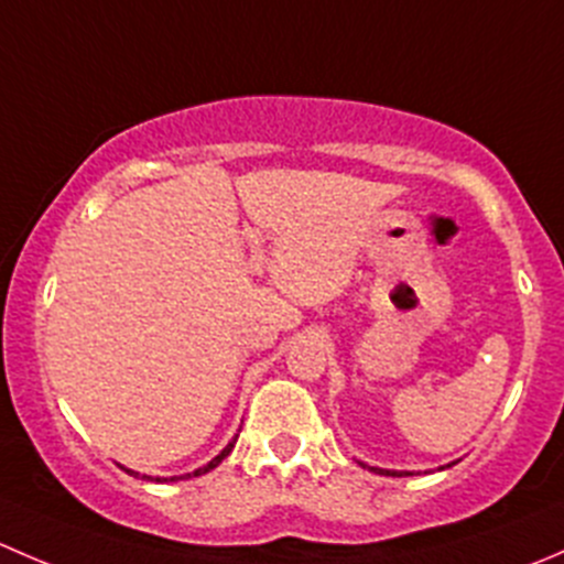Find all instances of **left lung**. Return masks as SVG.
<instances>
[{
    "label": "left lung",
    "mask_w": 564,
    "mask_h": 564,
    "mask_svg": "<svg viewBox=\"0 0 564 564\" xmlns=\"http://www.w3.org/2000/svg\"><path fill=\"white\" fill-rule=\"evenodd\" d=\"M357 464L362 466V469H371V471H377V475H412V471H398V469H379V466H368V464H362V460H357ZM453 464H458V460H453ZM453 464H447V466H453ZM440 469H445V466H440Z\"/></svg>",
    "instance_id": "left-lung-1"
}]
</instances>
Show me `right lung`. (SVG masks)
<instances>
[{
  "instance_id": "add662e5",
  "label": "right lung",
  "mask_w": 564,
  "mask_h": 564,
  "mask_svg": "<svg viewBox=\"0 0 564 564\" xmlns=\"http://www.w3.org/2000/svg\"><path fill=\"white\" fill-rule=\"evenodd\" d=\"M237 436H240V434H237ZM237 436H235V440L229 442V445L224 447V451L218 453V456H215L213 460H209V464L198 466L196 471H187V475H174V477H152V475H141V471H135V469H128V466H122V469L128 471V475H135V477H141V480H155V482H169V480H172V482H174V480H187V477H198V475H204V471L215 469V466H218L220 460H224L226 456H229V453H231V447H235V442H237Z\"/></svg>"
}]
</instances>
